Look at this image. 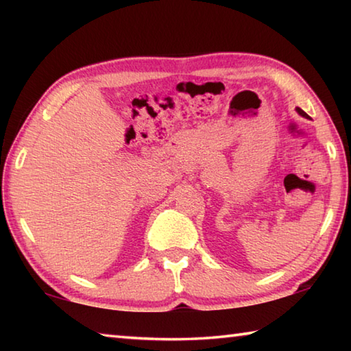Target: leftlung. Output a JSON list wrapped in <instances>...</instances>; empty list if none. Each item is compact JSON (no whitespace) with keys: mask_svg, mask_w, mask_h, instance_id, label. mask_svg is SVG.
<instances>
[{"mask_svg":"<svg viewBox=\"0 0 351 351\" xmlns=\"http://www.w3.org/2000/svg\"><path fill=\"white\" fill-rule=\"evenodd\" d=\"M297 111H299V114H302V116H305V117H306V112H305V111H302L300 108H297Z\"/></svg>","mask_w":351,"mask_h":351,"instance_id":"obj_1","label":"left lung"}]
</instances>
